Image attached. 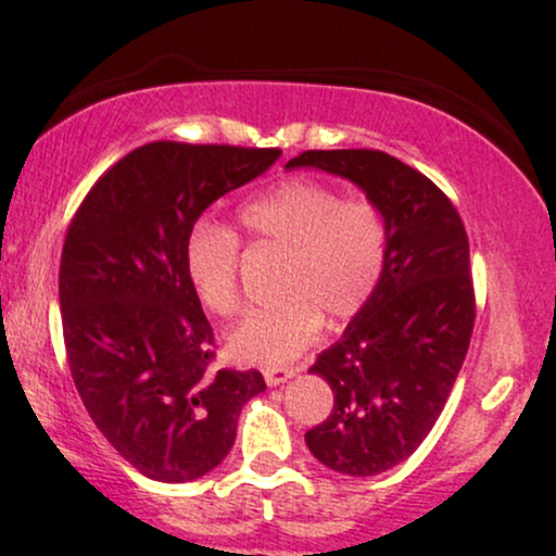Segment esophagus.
<instances>
[{
	"label": "esophagus",
	"mask_w": 556,
	"mask_h": 556,
	"mask_svg": "<svg viewBox=\"0 0 556 556\" xmlns=\"http://www.w3.org/2000/svg\"><path fill=\"white\" fill-rule=\"evenodd\" d=\"M292 376H295V368L292 366H266L264 368V379L269 387L285 384V381L292 379Z\"/></svg>",
	"instance_id": "34e87169"
}]
</instances>
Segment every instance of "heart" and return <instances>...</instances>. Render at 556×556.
I'll list each match as a JSON object with an SVG mask.
<instances>
[{"instance_id": "heart-1", "label": "heart", "mask_w": 556, "mask_h": 556, "mask_svg": "<svg viewBox=\"0 0 556 556\" xmlns=\"http://www.w3.org/2000/svg\"><path fill=\"white\" fill-rule=\"evenodd\" d=\"M253 248L282 253L277 303L253 311L229 334L238 361L279 366L298 358L327 324L350 321L371 303L387 271L389 227L371 201H344L329 185L290 177L238 208ZM185 271L198 300L216 316L240 311V238L201 219L185 240Z\"/></svg>"}]
</instances>
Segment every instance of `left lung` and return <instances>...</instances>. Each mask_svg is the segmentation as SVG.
<instances>
[{
	"instance_id": "left-lung-1",
	"label": "left lung",
	"mask_w": 556,
	"mask_h": 556,
	"mask_svg": "<svg viewBox=\"0 0 556 556\" xmlns=\"http://www.w3.org/2000/svg\"><path fill=\"white\" fill-rule=\"evenodd\" d=\"M287 167L348 177L384 212V279L311 366L334 392V407L305 431L327 468L379 476L429 437L463 368L476 324L468 232L429 177L384 151H303Z\"/></svg>"
}]
</instances>
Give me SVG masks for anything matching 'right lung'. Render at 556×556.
<instances>
[{
  "mask_svg": "<svg viewBox=\"0 0 556 556\" xmlns=\"http://www.w3.org/2000/svg\"><path fill=\"white\" fill-rule=\"evenodd\" d=\"M279 149L154 140L112 164L70 222L60 261L65 353L88 416L143 476L185 483L232 450L261 371L214 368V329L185 240L229 190Z\"/></svg>",
  "mask_w": 556,
  "mask_h": 556,
  "instance_id": "add662e5",
  "label": "right lung"
}]
</instances>
